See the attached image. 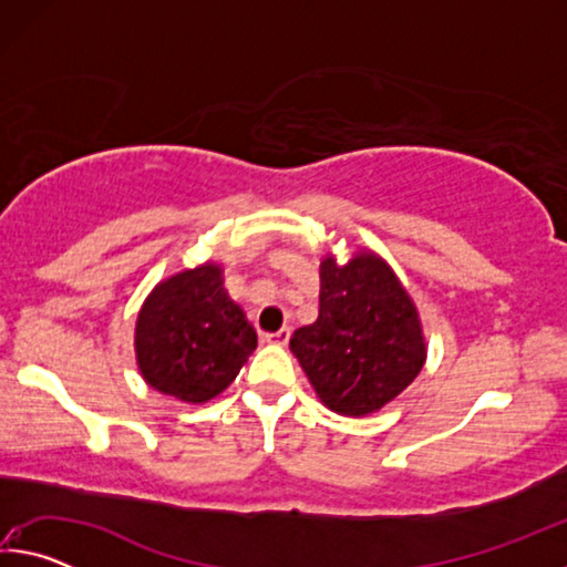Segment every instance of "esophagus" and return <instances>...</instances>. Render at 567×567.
<instances>
[{"label":"esophagus","mask_w":567,"mask_h":567,"mask_svg":"<svg viewBox=\"0 0 567 567\" xmlns=\"http://www.w3.org/2000/svg\"><path fill=\"white\" fill-rule=\"evenodd\" d=\"M265 340L270 344H287V342H290V328H282V330H277L272 334H265Z\"/></svg>","instance_id":"1"}]
</instances>
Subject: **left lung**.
I'll use <instances>...</instances> for the list:
<instances>
[{
    "mask_svg": "<svg viewBox=\"0 0 567 567\" xmlns=\"http://www.w3.org/2000/svg\"><path fill=\"white\" fill-rule=\"evenodd\" d=\"M290 350L315 395L348 417L380 412L420 375L427 342L420 312L375 249L320 262V315L295 330Z\"/></svg>",
    "mask_w": 567,
    "mask_h": 567,
    "instance_id": "8db88e82",
    "label": "left lung"
}]
</instances>
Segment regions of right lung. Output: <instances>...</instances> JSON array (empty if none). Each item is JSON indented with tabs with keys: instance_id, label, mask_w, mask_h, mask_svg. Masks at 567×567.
Wrapping results in <instances>:
<instances>
[{
	"instance_id": "1",
	"label": "right lung",
	"mask_w": 567,
	"mask_h": 567,
	"mask_svg": "<svg viewBox=\"0 0 567 567\" xmlns=\"http://www.w3.org/2000/svg\"><path fill=\"white\" fill-rule=\"evenodd\" d=\"M257 332L225 290L215 260L185 267L155 285L134 322V358L152 390L203 405L233 385Z\"/></svg>"
}]
</instances>
